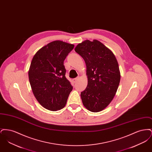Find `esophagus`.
<instances>
[{"mask_svg":"<svg viewBox=\"0 0 152 152\" xmlns=\"http://www.w3.org/2000/svg\"><path fill=\"white\" fill-rule=\"evenodd\" d=\"M79 79V77H77L76 78H75V79H74L73 80V81L74 83H76L78 81V80Z\"/></svg>","mask_w":152,"mask_h":152,"instance_id":"esophagus-1","label":"esophagus"}]
</instances>
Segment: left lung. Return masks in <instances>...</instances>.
I'll return each mask as SVG.
<instances>
[{
  "label": "left lung",
  "instance_id": "1",
  "mask_svg": "<svg viewBox=\"0 0 152 152\" xmlns=\"http://www.w3.org/2000/svg\"><path fill=\"white\" fill-rule=\"evenodd\" d=\"M75 50L87 66L88 85L81 92L83 104L91 112H100L112 101L120 84L121 75L117 59L108 48L96 39L83 42Z\"/></svg>",
  "mask_w": 152,
  "mask_h": 152
}]
</instances>
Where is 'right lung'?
<instances>
[{
	"label": "right lung",
	"instance_id": "right-lung-1",
	"mask_svg": "<svg viewBox=\"0 0 152 152\" xmlns=\"http://www.w3.org/2000/svg\"><path fill=\"white\" fill-rule=\"evenodd\" d=\"M74 45L55 40L45 45L33 57L28 71L32 92L44 108L57 111L65 106L73 87L65 77L64 61Z\"/></svg>",
	"mask_w": 152,
	"mask_h": 152
}]
</instances>
